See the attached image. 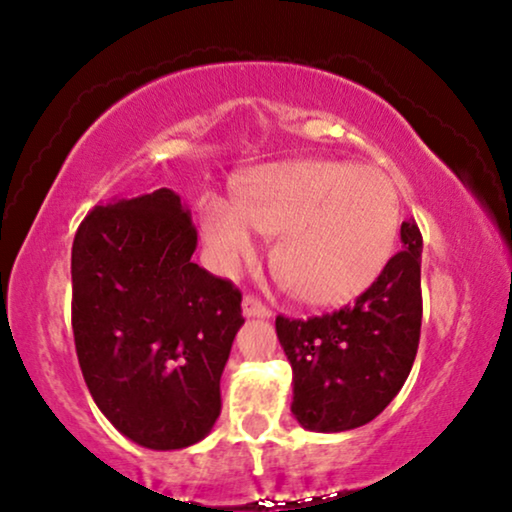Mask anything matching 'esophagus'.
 Instances as JSON below:
<instances>
[{"instance_id": "34e87169", "label": "esophagus", "mask_w": 512, "mask_h": 512, "mask_svg": "<svg viewBox=\"0 0 512 512\" xmlns=\"http://www.w3.org/2000/svg\"><path fill=\"white\" fill-rule=\"evenodd\" d=\"M242 314H244V317H272L270 307L261 303V300H258L256 296H244Z\"/></svg>"}]
</instances>
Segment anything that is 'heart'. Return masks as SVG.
Segmentation results:
<instances>
[{
  "instance_id": "1",
  "label": "heart",
  "mask_w": 512,
  "mask_h": 512,
  "mask_svg": "<svg viewBox=\"0 0 512 512\" xmlns=\"http://www.w3.org/2000/svg\"><path fill=\"white\" fill-rule=\"evenodd\" d=\"M401 198L377 167L289 160L256 167L233 205L209 195L200 230L214 263L230 268L254 251V233L275 237L272 265L293 296L342 305L370 289L394 256Z\"/></svg>"
}]
</instances>
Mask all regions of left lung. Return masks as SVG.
I'll use <instances>...</instances> for the list:
<instances>
[{"mask_svg":"<svg viewBox=\"0 0 512 512\" xmlns=\"http://www.w3.org/2000/svg\"><path fill=\"white\" fill-rule=\"evenodd\" d=\"M403 249L342 310L279 314L277 338L293 368L291 412L303 429L349 431L380 415L408 380L422 328V233L403 221Z\"/></svg>","mask_w":512,"mask_h":512,"instance_id":"left-lung-1","label":"left lung"}]
</instances>
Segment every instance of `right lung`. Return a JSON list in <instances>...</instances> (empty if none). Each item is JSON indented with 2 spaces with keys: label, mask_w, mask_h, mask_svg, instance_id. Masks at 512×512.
I'll return each mask as SVG.
<instances>
[{
  "label": "right lung",
  "mask_w": 512,
  "mask_h": 512,
  "mask_svg": "<svg viewBox=\"0 0 512 512\" xmlns=\"http://www.w3.org/2000/svg\"><path fill=\"white\" fill-rule=\"evenodd\" d=\"M198 230L170 188L88 212L72 247V328L90 396L123 436L181 450L212 431L242 293L191 261Z\"/></svg>",
  "instance_id": "obj_1"
}]
</instances>
